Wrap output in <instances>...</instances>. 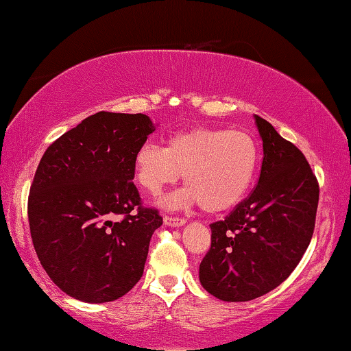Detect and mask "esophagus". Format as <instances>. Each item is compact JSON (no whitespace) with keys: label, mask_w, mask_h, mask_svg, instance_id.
Wrapping results in <instances>:
<instances>
[{"label":"esophagus","mask_w":351,"mask_h":351,"mask_svg":"<svg viewBox=\"0 0 351 351\" xmlns=\"http://www.w3.org/2000/svg\"><path fill=\"white\" fill-rule=\"evenodd\" d=\"M164 224L170 226V228H181V226L186 224V218H180V217H164Z\"/></svg>","instance_id":"obj_1"}]
</instances>
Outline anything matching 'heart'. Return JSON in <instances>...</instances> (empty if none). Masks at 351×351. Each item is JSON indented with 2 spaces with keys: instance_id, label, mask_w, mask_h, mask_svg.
Wrapping results in <instances>:
<instances>
[{
  "instance_id": "obj_1",
  "label": "heart",
  "mask_w": 351,
  "mask_h": 351,
  "mask_svg": "<svg viewBox=\"0 0 351 351\" xmlns=\"http://www.w3.org/2000/svg\"><path fill=\"white\" fill-rule=\"evenodd\" d=\"M258 145L241 130L195 127L171 134L165 148L145 142L134 153L136 182L156 197L184 171L187 187L161 201L167 209L201 204L207 213L232 209L245 197L258 167Z\"/></svg>"
}]
</instances>
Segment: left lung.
<instances>
[{
	"label": "left lung",
	"mask_w": 351,
	"mask_h": 351,
	"mask_svg": "<svg viewBox=\"0 0 351 351\" xmlns=\"http://www.w3.org/2000/svg\"><path fill=\"white\" fill-rule=\"evenodd\" d=\"M263 141L257 186L223 221L199 265L203 288L224 302H247L287 280L316 223L319 184L299 148L254 116Z\"/></svg>",
	"instance_id": "8db88e82"
}]
</instances>
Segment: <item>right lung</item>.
I'll use <instances>...</instances> for the list:
<instances>
[{
	"label": "right lung",
	"instance_id": "obj_1",
	"mask_svg": "<svg viewBox=\"0 0 351 351\" xmlns=\"http://www.w3.org/2000/svg\"><path fill=\"white\" fill-rule=\"evenodd\" d=\"M153 132L141 112L99 111L41 158L27 201L32 243L51 280L77 300L112 302L144 274L162 217L142 206L132 180L134 153Z\"/></svg>",
	"mask_w": 351,
	"mask_h": 351
}]
</instances>
